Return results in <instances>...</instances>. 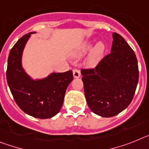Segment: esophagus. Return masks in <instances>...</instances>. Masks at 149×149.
<instances>
[{"label": "esophagus", "mask_w": 149, "mask_h": 149, "mask_svg": "<svg viewBox=\"0 0 149 149\" xmlns=\"http://www.w3.org/2000/svg\"><path fill=\"white\" fill-rule=\"evenodd\" d=\"M73 76H74V78H79L80 77V72L79 70L77 69L73 70Z\"/></svg>", "instance_id": "34e87169"}]
</instances>
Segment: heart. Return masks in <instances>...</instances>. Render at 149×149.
I'll return each mask as SVG.
<instances>
[{
  "label": "heart",
  "instance_id": "b5f03b06",
  "mask_svg": "<svg viewBox=\"0 0 149 149\" xmlns=\"http://www.w3.org/2000/svg\"><path fill=\"white\" fill-rule=\"evenodd\" d=\"M93 42L92 41L88 40L82 43L79 46L78 49L75 51L74 55L76 56H80L85 53H87L89 50L92 47ZM106 51V45L102 41H99L97 42L93 49L91 50L90 53L88 55L87 58L85 60V64L88 67H96L100 61L103 58L104 53Z\"/></svg>",
  "mask_w": 149,
  "mask_h": 149
}]
</instances>
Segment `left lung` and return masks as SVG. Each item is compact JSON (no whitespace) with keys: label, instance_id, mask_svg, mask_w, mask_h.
I'll return each instance as SVG.
<instances>
[{"label":"left lung","instance_id":"8db88e82","mask_svg":"<svg viewBox=\"0 0 149 149\" xmlns=\"http://www.w3.org/2000/svg\"><path fill=\"white\" fill-rule=\"evenodd\" d=\"M112 39L110 54L94 69L81 70L89 108L105 118L116 116L130 105L139 81L134 52L118 33H112Z\"/></svg>","mask_w":149,"mask_h":149}]
</instances>
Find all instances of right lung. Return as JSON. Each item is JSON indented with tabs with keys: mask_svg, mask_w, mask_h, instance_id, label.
Listing matches in <instances>:
<instances>
[{
	"mask_svg": "<svg viewBox=\"0 0 149 149\" xmlns=\"http://www.w3.org/2000/svg\"><path fill=\"white\" fill-rule=\"evenodd\" d=\"M36 32L23 36L10 50L6 80L15 103L26 114L46 119L60 112L68 85L73 79L72 70L51 73L44 78L33 79L24 70L22 56L24 47Z\"/></svg>",
	"mask_w": 149,
	"mask_h": 149,
	"instance_id": "right-lung-1",
	"label": "right lung"
}]
</instances>
